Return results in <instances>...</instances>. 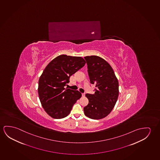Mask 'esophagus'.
Segmentation results:
<instances>
[{"instance_id":"esophagus-1","label":"esophagus","mask_w":160,"mask_h":160,"mask_svg":"<svg viewBox=\"0 0 160 160\" xmlns=\"http://www.w3.org/2000/svg\"><path fill=\"white\" fill-rule=\"evenodd\" d=\"M81 95H82V97H84V96H85V93H82V94H81Z\"/></svg>"}]
</instances>
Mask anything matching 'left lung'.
Instances as JSON below:
<instances>
[{"instance_id":"obj_1","label":"left lung","mask_w":160,"mask_h":160,"mask_svg":"<svg viewBox=\"0 0 160 160\" xmlns=\"http://www.w3.org/2000/svg\"><path fill=\"white\" fill-rule=\"evenodd\" d=\"M84 58L90 83L96 87L93 94L85 95L89 103L84 108V113L91 119H101L110 113L118 100V80L110 65L104 59L95 55Z\"/></svg>"}]
</instances>
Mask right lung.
Segmentation results:
<instances>
[{
  "label": "right lung",
  "mask_w": 160,
  "mask_h": 160,
  "mask_svg": "<svg viewBox=\"0 0 160 160\" xmlns=\"http://www.w3.org/2000/svg\"><path fill=\"white\" fill-rule=\"evenodd\" d=\"M86 62L80 57L59 55L50 62L40 77L38 94L45 112L56 119L67 117L72 106L81 98L78 90L65 89L70 77L84 67Z\"/></svg>",
  "instance_id": "obj_1"
}]
</instances>
